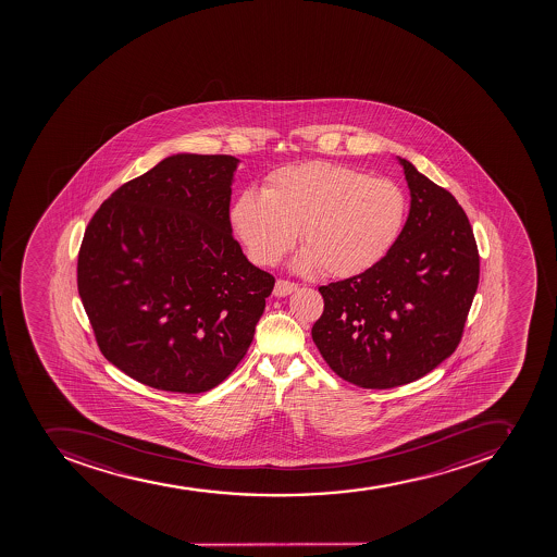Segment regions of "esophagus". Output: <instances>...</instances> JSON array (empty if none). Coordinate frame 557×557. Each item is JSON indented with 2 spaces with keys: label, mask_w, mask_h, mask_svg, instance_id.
<instances>
[{
  "label": "esophagus",
  "mask_w": 557,
  "mask_h": 557,
  "mask_svg": "<svg viewBox=\"0 0 557 557\" xmlns=\"http://www.w3.org/2000/svg\"><path fill=\"white\" fill-rule=\"evenodd\" d=\"M297 290L296 283H292V281L286 280H277L276 286H274V296L276 297H285L288 296V294H292V292Z\"/></svg>",
  "instance_id": "obj_1"
}]
</instances>
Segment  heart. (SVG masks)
<instances>
[{"instance_id": "obj_1", "label": "heart", "mask_w": 557, "mask_h": 557, "mask_svg": "<svg viewBox=\"0 0 557 557\" xmlns=\"http://www.w3.org/2000/svg\"><path fill=\"white\" fill-rule=\"evenodd\" d=\"M406 216L408 196L399 183L330 162L277 169L263 193L244 190L230 212L233 230L260 265L280 263L300 232V269L341 280L381 263Z\"/></svg>"}]
</instances>
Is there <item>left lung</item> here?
Returning a JSON list of instances; mask_svg holds the SVG:
<instances>
[{
	"label": "left lung",
	"mask_w": 557,
	"mask_h": 557,
	"mask_svg": "<svg viewBox=\"0 0 557 557\" xmlns=\"http://www.w3.org/2000/svg\"><path fill=\"white\" fill-rule=\"evenodd\" d=\"M411 208L399 240L360 276L320 286L311 336L338 377L360 388L413 383L453 355L479 285L472 226L453 194L400 158Z\"/></svg>",
	"instance_id": "obj_1"
}]
</instances>
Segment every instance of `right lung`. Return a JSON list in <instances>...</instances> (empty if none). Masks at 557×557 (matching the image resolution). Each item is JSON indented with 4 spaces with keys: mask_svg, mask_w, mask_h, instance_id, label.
I'll use <instances>...</instances> for the list:
<instances>
[{
    "mask_svg": "<svg viewBox=\"0 0 557 557\" xmlns=\"http://www.w3.org/2000/svg\"><path fill=\"white\" fill-rule=\"evenodd\" d=\"M230 154H174L98 208L78 294L101 355L173 394L215 388L246 356L274 276L247 261L230 221Z\"/></svg>",
    "mask_w": 557,
    "mask_h": 557,
    "instance_id": "1",
    "label": "right lung"
}]
</instances>
